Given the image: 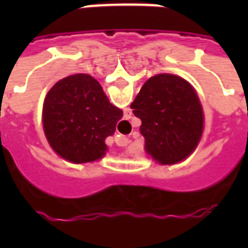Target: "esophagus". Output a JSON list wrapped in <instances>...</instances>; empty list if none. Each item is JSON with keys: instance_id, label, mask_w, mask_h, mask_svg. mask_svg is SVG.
I'll return each instance as SVG.
<instances>
[{"instance_id": "obj_1", "label": "esophagus", "mask_w": 248, "mask_h": 248, "mask_svg": "<svg viewBox=\"0 0 248 248\" xmlns=\"http://www.w3.org/2000/svg\"><path fill=\"white\" fill-rule=\"evenodd\" d=\"M114 142L117 143V146H127L130 143V140L126 137H122V135H118L114 138Z\"/></svg>"}]
</instances>
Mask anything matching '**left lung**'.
Here are the masks:
<instances>
[{"label": "left lung", "mask_w": 248, "mask_h": 248, "mask_svg": "<svg viewBox=\"0 0 248 248\" xmlns=\"http://www.w3.org/2000/svg\"><path fill=\"white\" fill-rule=\"evenodd\" d=\"M130 108L140 119L145 150L161 165H174L195 150L203 133V110L194 87L181 77H151Z\"/></svg>", "instance_id": "left-lung-1"}]
</instances>
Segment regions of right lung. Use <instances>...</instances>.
<instances>
[{
  "instance_id": "obj_1",
  "label": "right lung",
  "mask_w": 248,
  "mask_h": 248,
  "mask_svg": "<svg viewBox=\"0 0 248 248\" xmlns=\"http://www.w3.org/2000/svg\"><path fill=\"white\" fill-rule=\"evenodd\" d=\"M124 111L110 103L102 86L89 74H73L46 94L42 121L46 140L58 155L85 163L101 159Z\"/></svg>"
}]
</instances>
